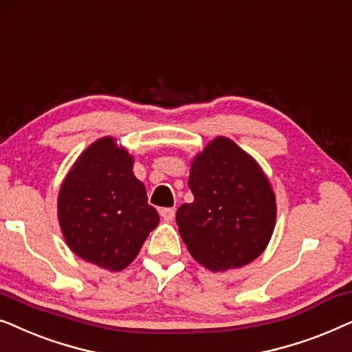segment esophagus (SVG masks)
Listing matches in <instances>:
<instances>
[{
  "label": "esophagus",
  "mask_w": 352,
  "mask_h": 352,
  "mask_svg": "<svg viewBox=\"0 0 352 352\" xmlns=\"http://www.w3.org/2000/svg\"><path fill=\"white\" fill-rule=\"evenodd\" d=\"M159 214H161V217L166 220V222H172L173 217H175V210L172 208H162L159 210Z\"/></svg>",
  "instance_id": "obj_1"
}]
</instances>
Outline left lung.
Masks as SVG:
<instances>
[{"label":"left lung","instance_id":"obj_1","mask_svg":"<svg viewBox=\"0 0 352 352\" xmlns=\"http://www.w3.org/2000/svg\"><path fill=\"white\" fill-rule=\"evenodd\" d=\"M193 203L177 210L186 250L210 272L250 264L269 245L277 220L275 193L256 159L217 137L191 161Z\"/></svg>","mask_w":352,"mask_h":352}]
</instances>
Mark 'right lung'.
<instances>
[{"label": "right lung", "instance_id": "1", "mask_svg": "<svg viewBox=\"0 0 352 352\" xmlns=\"http://www.w3.org/2000/svg\"><path fill=\"white\" fill-rule=\"evenodd\" d=\"M58 220L70 251L101 269L124 270L138 256L159 214L133 173V156L102 137L91 143L60 185Z\"/></svg>", "mask_w": 352, "mask_h": 352}]
</instances>
